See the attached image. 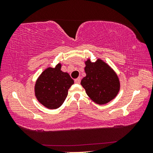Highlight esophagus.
Listing matches in <instances>:
<instances>
[{"instance_id":"esophagus-1","label":"esophagus","mask_w":153,"mask_h":153,"mask_svg":"<svg viewBox=\"0 0 153 153\" xmlns=\"http://www.w3.org/2000/svg\"><path fill=\"white\" fill-rule=\"evenodd\" d=\"M74 82H75V83H76V84H79L80 82H81V79H80V78H77V79H75Z\"/></svg>"}]
</instances>
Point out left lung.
Instances as JSON below:
<instances>
[{
	"mask_svg": "<svg viewBox=\"0 0 153 153\" xmlns=\"http://www.w3.org/2000/svg\"><path fill=\"white\" fill-rule=\"evenodd\" d=\"M85 64L86 76L82 79L81 85L87 95L98 105H105L115 98L120 88L115 72L100 59L95 63L88 59Z\"/></svg>",
	"mask_w": 153,
	"mask_h": 153,
	"instance_id": "left-lung-1",
	"label": "left lung"
}]
</instances>
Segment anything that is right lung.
Listing matches in <instances>:
<instances>
[{
  "label": "right lung",
  "instance_id": "right-lung-1",
  "mask_svg": "<svg viewBox=\"0 0 153 153\" xmlns=\"http://www.w3.org/2000/svg\"><path fill=\"white\" fill-rule=\"evenodd\" d=\"M59 63L55 68L48 67L38 77L35 84V95L46 108L55 109L63 105L68 90L74 84L69 74L61 70Z\"/></svg>",
  "mask_w": 153,
  "mask_h": 153
}]
</instances>
